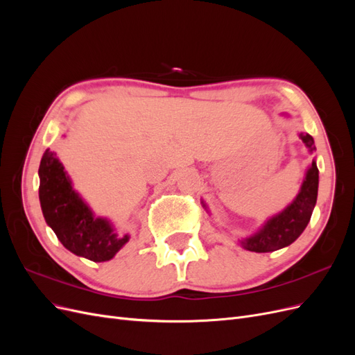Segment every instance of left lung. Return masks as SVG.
I'll list each match as a JSON object with an SVG mask.
<instances>
[{"instance_id": "left-lung-1", "label": "left lung", "mask_w": 355, "mask_h": 355, "mask_svg": "<svg viewBox=\"0 0 355 355\" xmlns=\"http://www.w3.org/2000/svg\"><path fill=\"white\" fill-rule=\"evenodd\" d=\"M299 139H302L308 153H315L314 139L311 135L300 133ZM318 194V168L317 161L313 159L305 171V178L297 196L295 200L284 207L282 211H278L270 219H266L262 227L256 232L250 234L249 237H244L240 241L243 249L256 253H266L283 249L292 244L300 234L304 232L306 225L311 219V214L315 207ZM202 202V207L207 210L206 202Z\"/></svg>"}]
</instances>
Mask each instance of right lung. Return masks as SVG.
<instances>
[{
  "label": "right lung",
  "mask_w": 355,
  "mask_h": 355,
  "mask_svg": "<svg viewBox=\"0 0 355 355\" xmlns=\"http://www.w3.org/2000/svg\"><path fill=\"white\" fill-rule=\"evenodd\" d=\"M38 175L42 214L69 252L93 262H106L130 240L128 234H118L111 220L96 216L50 149L41 158Z\"/></svg>",
  "instance_id": "add662e5"
}]
</instances>
